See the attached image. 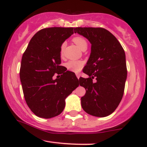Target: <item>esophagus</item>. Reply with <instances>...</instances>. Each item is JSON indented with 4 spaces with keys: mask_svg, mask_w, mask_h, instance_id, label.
Returning <instances> with one entry per match:
<instances>
[{
    "mask_svg": "<svg viewBox=\"0 0 147 147\" xmlns=\"http://www.w3.org/2000/svg\"><path fill=\"white\" fill-rule=\"evenodd\" d=\"M77 75V79H79V77H80V75H79V74H77V75Z\"/></svg>",
    "mask_w": 147,
    "mask_h": 147,
    "instance_id": "obj_1",
    "label": "esophagus"
}]
</instances>
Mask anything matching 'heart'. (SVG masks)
<instances>
[{
	"label": "heart",
	"mask_w": 147,
	"mask_h": 147,
	"mask_svg": "<svg viewBox=\"0 0 147 147\" xmlns=\"http://www.w3.org/2000/svg\"><path fill=\"white\" fill-rule=\"evenodd\" d=\"M72 41L77 45L79 48H80L81 50H83L84 49L87 48L88 46V43L86 40L85 38H84L83 37L81 36H75L74 37ZM65 43H62L61 46V55L63 54V50L65 48ZM84 65V62L83 61L81 60H70L68 62H67L65 63V67L67 69L70 71H72L73 72H79L81 71L82 68H83Z\"/></svg>",
	"instance_id": "heart-1"
}]
</instances>
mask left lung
Returning <instances> with one entry per match:
<instances>
[{"label":"left lung","instance_id":"left-lung-1","mask_svg":"<svg viewBox=\"0 0 147 147\" xmlns=\"http://www.w3.org/2000/svg\"><path fill=\"white\" fill-rule=\"evenodd\" d=\"M74 30L91 43L90 57L83 70L89 77L79 78V84L86 90L81 98L82 109L91 115L106 117L117 109L124 95L127 77L125 52L115 36L104 28Z\"/></svg>","mask_w":147,"mask_h":147}]
</instances>
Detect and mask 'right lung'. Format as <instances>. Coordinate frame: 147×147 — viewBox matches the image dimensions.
I'll return each instance as SVG.
<instances>
[{
    "label": "right lung",
    "instance_id": "1",
    "mask_svg": "<svg viewBox=\"0 0 147 147\" xmlns=\"http://www.w3.org/2000/svg\"><path fill=\"white\" fill-rule=\"evenodd\" d=\"M73 29L54 27L39 30L22 57L20 79L23 95L30 110L39 117L48 119L61 113L65 98L79 85L75 74L60 65L61 46L74 33ZM55 73L60 77L54 80Z\"/></svg>",
    "mask_w": 147,
    "mask_h": 147
}]
</instances>
